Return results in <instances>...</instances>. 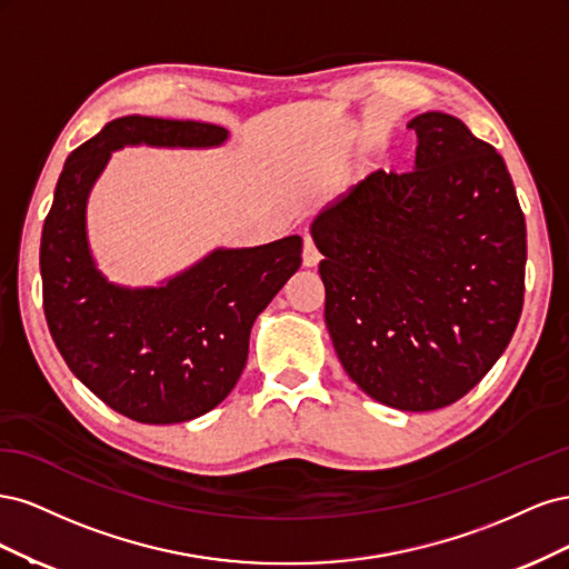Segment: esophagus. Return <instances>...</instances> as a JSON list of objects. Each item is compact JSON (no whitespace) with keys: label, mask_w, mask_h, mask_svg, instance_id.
Returning a JSON list of instances; mask_svg holds the SVG:
<instances>
[{"label":"esophagus","mask_w":569,"mask_h":569,"mask_svg":"<svg viewBox=\"0 0 569 569\" xmlns=\"http://www.w3.org/2000/svg\"><path fill=\"white\" fill-rule=\"evenodd\" d=\"M320 263V251L316 249L311 237H303V266L306 268H316Z\"/></svg>","instance_id":"obj_1"}]
</instances>
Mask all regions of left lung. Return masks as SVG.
Listing matches in <instances>:
<instances>
[{
  "instance_id": "obj_1",
  "label": "left lung",
  "mask_w": 569,
  "mask_h": 569,
  "mask_svg": "<svg viewBox=\"0 0 569 569\" xmlns=\"http://www.w3.org/2000/svg\"><path fill=\"white\" fill-rule=\"evenodd\" d=\"M416 170H375L311 226L325 322L351 380L399 410L462 399L525 301L527 228L508 168L460 118L427 111Z\"/></svg>"
}]
</instances>
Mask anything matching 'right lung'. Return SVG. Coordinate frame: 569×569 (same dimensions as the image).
I'll list each match as a JSON object with an SVG mask.
<instances>
[{
  "label": "right lung",
  "instance_id": "1",
  "mask_svg": "<svg viewBox=\"0 0 569 569\" xmlns=\"http://www.w3.org/2000/svg\"><path fill=\"white\" fill-rule=\"evenodd\" d=\"M228 130L199 120L123 116L68 157L42 228L44 316L66 366L120 416L194 420L234 389L258 313L301 266V237L213 249L161 287H120L88 242V197L123 147L209 149Z\"/></svg>",
  "mask_w": 569,
  "mask_h": 569
}]
</instances>
